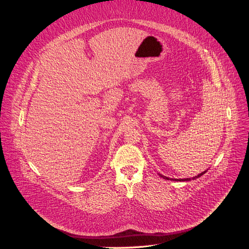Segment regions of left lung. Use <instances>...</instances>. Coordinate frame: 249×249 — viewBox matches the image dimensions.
<instances>
[{"mask_svg": "<svg viewBox=\"0 0 249 249\" xmlns=\"http://www.w3.org/2000/svg\"><path fill=\"white\" fill-rule=\"evenodd\" d=\"M206 173V171H203V172H201V173H199V175H197L196 177H194L193 178V179L194 178H199V177H201L202 175H205ZM162 178H164L165 179H171V180H191V178H180V179H177V178H167V177H164V176H161Z\"/></svg>", "mask_w": 249, "mask_h": 249, "instance_id": "8db88e82", "label": "left lung"}]
</instances>
